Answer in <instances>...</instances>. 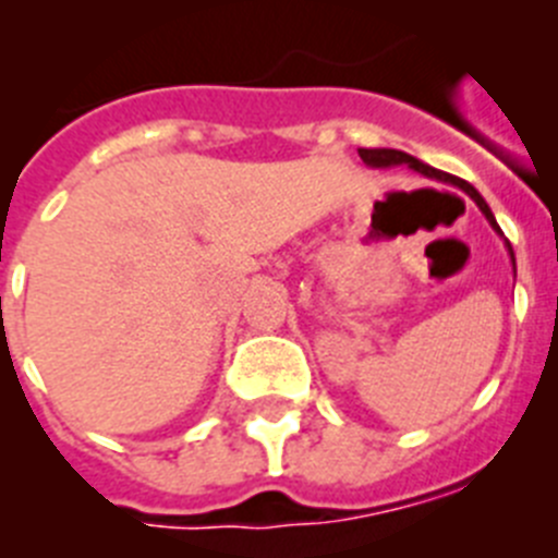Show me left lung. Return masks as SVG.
<instances>
[{"label": "left lung", "instance_id": "8db88e82", "mask_svg": "<svg viewBox=\"0 0 558 558\" xmlns=\"http://www.w3.org/2000/svg\"><path fill=\"white\" fill-rule=\"evenodd\" d=\"M360 159L366 161V165H372V167L408 165V167H411V170L422 172V175H430V179H441V181H450V184L461 186V190L466 192V195H470L472 201H475L477 209H481L483 215H486V220H489V223L495 226L497 231H500V226H497V220H495V215H492L489 204H486V201L481 198V192H477L475 186L470 184V181L458 179V175H450V172L436 170V167H430V165H425V161L413 159V156H408V153H402V150H391V147H360ZM506 245H509V243H506ZM509 251H511V245H509ZM511 259H514V254H511Z\"/></svg>", "mask_w": 558, "mask_h": 558}]
</instances>
